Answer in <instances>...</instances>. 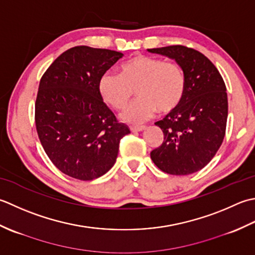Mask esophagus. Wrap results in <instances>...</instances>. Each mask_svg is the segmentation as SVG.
Masks as SVG:
<instances>
[{"instance_id":"esophagus-1","label":"esophagus","mask_w":255,"mask_h":255,"mask_svg":"<svg viewBox=\"0 0 255 255\" xmlns=\"http://www.w3.org/2000/svg\"><path fill=\"white\" fill-rule=\"evenodd\" d=\"M145 128V127H143V126H141V127H129V129H131V132H141V131H143V129Z\"/></svg>"}]
</instances>
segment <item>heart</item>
<instances>
[{
    "label": "heart",
    "instance_id": "obj_1",
    "mask_svg": "<svg viewBox=\"0 0 255 255\" xmlns=\"http://www.w3.org/2000/svg\"><path fill=\"white\" fill-rule=\"evenodd\" d=\"M134 89L138 99L121 118L127 123L139 124L153 118L157 111L166 114L180 105L186 91V76L176 62L136 55L120 65L119 75L107 71L98 81L99 95L116 110L128 106Z\"/></svg>",
    "mask_w": 255,
    "mask_h": 255
}]
</instances>
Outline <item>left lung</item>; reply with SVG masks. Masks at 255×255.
I'll return each mask as SVG.
<instances>
[{
  "label": "left lung",
  "mask_w": 255,
  "mask_h": 255,
  "mask_svg": "<svg viewBox=\"0 0 255 255\" xmlns=\"http://www.w3.org/2000/svg\"><path fill=\"white\" fill-rule=\"evenodd\" d=\"M174 59L184 70L183 101L155 126L164 141L150 152L157 167L170 175H189L214 158L226 134L227 88L216 66L198 50L181 45L147 49Z\"/></svg>",
  "instance_id": "left-lung-1"
}]
</instances>
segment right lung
I'll return each instance as SVG.
<instances>
[{"mask_svg": "<svg viewBox=\"0 0 255 255\" xmlns=\"http://www.w3.org/2000/svg\"><path fill=\"white\" fill-rule=\"evenodd\" d=\"M123 57L110 49L76 46L62 53L39 82L35 123L46 154L61 173L92 180L112 168L129 133L98 91V81Z\"/></svg>", "mask_w": 255, "mask_h": 255, "instance_id": "add662e5", "label": "right lung"}]
</instances>
